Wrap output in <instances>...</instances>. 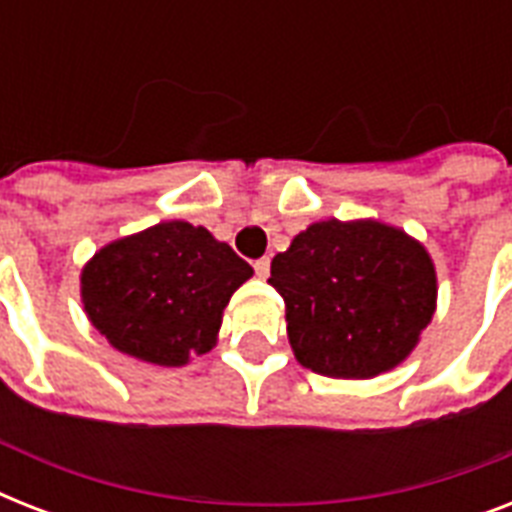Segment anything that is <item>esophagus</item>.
<instances>
[{"label": "esophagus", "mask_w": 512, "mask_h": 512, "mask_svg": "<svg viewBox=\"0 0 512 512\" xmlns=\"http://www.w3.org/2000/svg\"><path fill=\"white\" fill-rule=\"evenodd\" d=\"M255 273L260 276V279H265V276L271 273V260H268V257H260V260H255Z\"/></svg>", "instance_id": "34e87169"}]
</instances>
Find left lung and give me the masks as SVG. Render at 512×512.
I'll return each instance as SVG.
<instances>
[{"label":"left lung","instance_id":"left-lung-1","mask_svg":"<svg viewBox=\"0 0 512 512\" xmlns=\"http://www.w3.org/2000/svg\"><path fill=\"white\" fill-rule=\"evenodd\" d=\"M297 361L369 380L414 350L436 311V268L420 241L377 220H321L271 263Z\"/></svg>","mask_w":512,"mask_h":512}]
</instances>
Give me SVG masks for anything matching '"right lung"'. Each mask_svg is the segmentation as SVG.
I'll use <instances>...</instances> for the list:
<instances>
[{"label":"right lung","mask_w":512,"mask_h":512,"mask_svg":"<svg viewBox=\"0 0 512 512\" xmlns=\"http://www.w3.org/2000/svg\"><path fill=\"white\" fill-rule=\"evenodd\" d=\"M252 276L225 241L183 220L111 241L82 271V303L127 356L183 366L217 342L231 295Z\"/></svg>","instance_id":"right-lung-1"}]
</instances>
